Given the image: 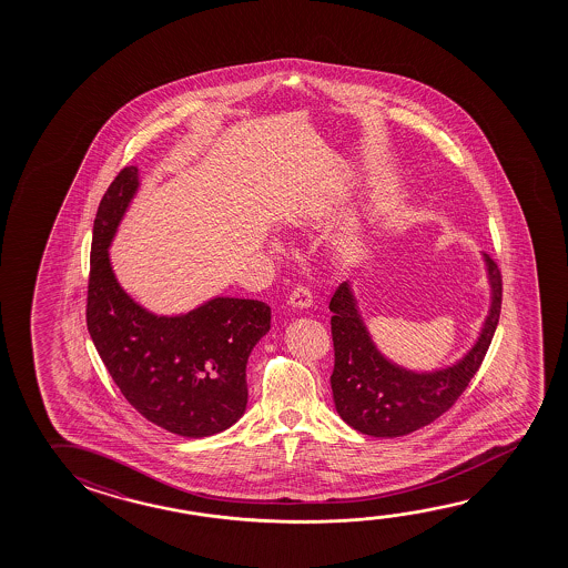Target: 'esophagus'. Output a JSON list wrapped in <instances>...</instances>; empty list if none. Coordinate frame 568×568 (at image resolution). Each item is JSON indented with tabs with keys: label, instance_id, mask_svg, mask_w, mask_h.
<instances>
[{
	"label": "esophagus",
	"instance_id": "1",
	"mask_svg": "<svg viewBox=\"0 0 568 568\" xmlns=\"http://www.w3.org/2000/svg\"><path fill=\"white\" fill-rule=\"evenodd\" d=\"M311 305H313V295L308 288L297 287L288 297V307L295 308V311H305Z\"/></svg>",
	"mask_w": 568,
	"mask_h": 568
}]
</instances>
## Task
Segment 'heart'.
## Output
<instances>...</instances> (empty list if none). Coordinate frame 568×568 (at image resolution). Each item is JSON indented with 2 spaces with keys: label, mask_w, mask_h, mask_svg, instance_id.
<instances>
[{
  "label": "heart",
  "mask_w": 568,
  "mask_h": 568,
  "mask_svg": "<svg viewBox=\"0 0 568 568\" xmlns=\"http://www.w3.org/2000/svg\"><path fill=\"white\" fill-rule=\"evenodd\" d=\"M338 253L343 255L344 260H354L361 253V243L353 237H344L343 242L338 243Z\"/></svg>",
  "instance_id": "heart-1"
}]
</instances>
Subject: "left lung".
<instances>
[{"label":"left lung","mask_w":568,"mask_h":568,"mask_svg":"<svg viewBox=\"0 0 568 568\" xmlns=\"http://www.w3.org/2000/svg\"><path fill=\"white\" fill-rule=\"evenodd\" d=\"M489 285V308L475 343L456 363L416 371L382 353L364 323L351 281L331 298L335 371L331 376L338 416L373 437H400L424 428L456 404L484 363L501 313V273L481 253Z\"/></svg>","instance_id":"8db88e82"}]
</instances>
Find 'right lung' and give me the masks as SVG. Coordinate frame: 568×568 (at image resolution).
I'll return each instance as SVG.
<instances>
[{"instance_id": "right-lung-1", "label": "right lung", "mask_w": 568, "mask_h": 568, "mask_svg": "<svg viewBox=\"0 0 568 568\" xmlns=\"http://www.w3.org/2000/svg\"><path fill=\"white\" fill-rule=\"evenodd\" d=\"M139 187V168H124L97 210L89 335L144 418L176 436H214L245 414L247 358L270 333L271 307L255 298L212 297L187 313L156 315L134 301L112 271L109 247Z\"/></svg>"}]
</instances>
